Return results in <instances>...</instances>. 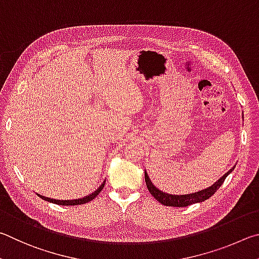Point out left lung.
I'll return each instance as SVG.
<instances>
[{
  "mask_svg": "<svg viewBox=\"0 0 259 259\" xmlns=\"http://www.w3.org/2000/svg\"><path fill=\"white\" fill-rule=\"evenodd\" d=\"M235 168V166H233L228 173H225L222 178L216 181V182L208 187L207 189H203L201 191L198 192H193V193H188V194H169L166 193L161 190L155 187V184L151 182L150 178L147 173V170H144V178H146V183H147V188L149 190V192L152 194L153 198H156L157 201H159L162 203L164 206H171V207H187L189 205H192V203H197V202H202L209 199L212 194H214L217 190L220 189V187L223 184L224 180L228 178V175L231 174V171Z\"/></svg>",
  "mask_w": 259,
  "mask_h": 259,
  "instance_id": "left-lung-1",
  "label": "left lung"
}]
</instances>
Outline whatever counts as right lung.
Masks as SVG:
<instances>
[{"instance_id":"obj_1","label":"right lung","mask_w":259,"mask_h":259,"mask_svg":"<svg viewBox=\"0 0 259 259\" xmlns=\"http://www.w3.org/2000/svg\"><path fill=\"white\" fill-rule=\"evenodd\" d=\"M104 184H106V180L103 181L102 184L100 185V187L95 190L94 192H92L89 196H85L83 198H78V199H72V200H58V199H51V198H48V197H44L42 194H38L36 193L37 196L43 199L45 201H49V202H52V203H57V205H61V206H76V205H83V203L89 202L91 200H93V199L98 196V194L102 191V189L104 187Z\"/></svg>"}]
</instances>
